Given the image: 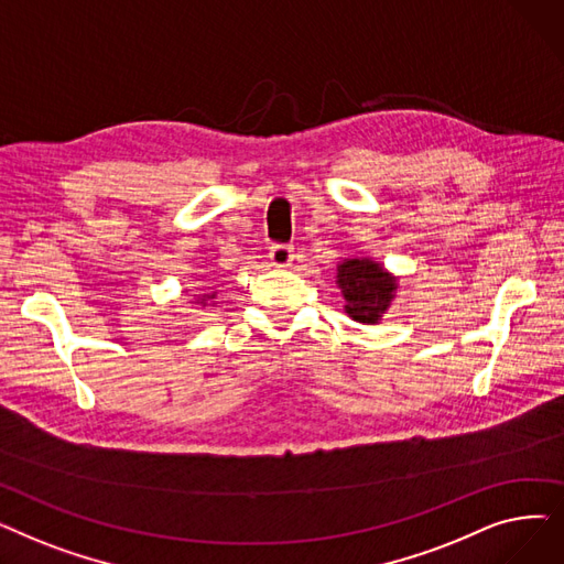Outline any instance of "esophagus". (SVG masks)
I'll return each instance as SVG.
<instances>
[{
	"mask_svg": "<svg viewBox=\"0 0 564 564\" xmlns=\"http://www.w3.org/2000/svg\"><path fill=\"white\" fill-rule=\"evenodd\" d=\"M292 258H294V251L288 245H274L270 249V260L274 267H288L292 262Z\"/></svg>",
	"mask_w": 564,
	"mask_h": 564,
	"instance_id": "esophagus-1",
	"label": "esophagus"
}]
</instances>
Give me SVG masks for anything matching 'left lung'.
Here are the masks:
<instances>
[{
    "mask_svg": "<svg viewBox=\"0 0 564 564\" xmlns=\"http://www.w3.org/2000/svg\"><path fill=\"white\" fill-rule=\"evenodd\" d=\"M336 283L345 297V313L364 324H377L398 292V276L372 258H347L338 264Z\"/></svg>",
    "mask_w": 564,
    "mask_h": 564,
    "instance_id": "left-lung-1",
    "label": "left lung"
}]
</instances>
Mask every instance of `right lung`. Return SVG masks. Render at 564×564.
Returning a JSON list of instances; mask_svg holds the SVG:
<instances>
[{"label": "right lung", "mask_w": 564, "mask_h": 564, "mask_svg": "<svg viewBox=\"0 0 564 564\" xmlns=\"http://www.w3.org/2000/svg\"><path fill=\"white\" fill-rule=\"evenodd\" d=\"M217 297L215 292H210V294H203V297H198V302L196 304H200V306H207V302H213Z\"/></svg>", "instance_id": "obj_1"}]
</instances>
